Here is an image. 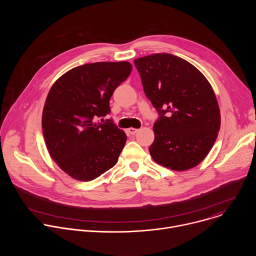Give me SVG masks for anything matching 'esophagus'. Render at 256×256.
Here are the masks:
<instances>
[{"instance_id": "esophagus-1", "label": "esophagus", "mask_w": 256, "mask_h": 256, "mask_svg": "<svg viewBox=\"0 0 256 256\" xmlns=\"http://www.w3.org/2000/svg\"><path fill=\"white\" fill-rule=\"evenodd\" d=\"M138 132V128H128V134H136Z\"/></svg>"}]
</instances>
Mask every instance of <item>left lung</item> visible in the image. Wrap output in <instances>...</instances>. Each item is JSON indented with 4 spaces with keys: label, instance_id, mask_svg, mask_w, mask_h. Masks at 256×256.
Here are the masks:
<instances>
[{
    "label": "left lung",
    "instance_id": "1",
    "mask_svg": "<svg viewBox=\"0 0 256 256\" xmlns=\"http://www.w3.org/2000/svg\"><path fill=\"white\" fill-rule=\"evenodd\" d=\"M144 92L158 112L149 151L155 162L176 171L200 164L221 126L214 90L188 60L170 54L134 60Z\"/></svg>",
    "mask_w": 256,
    "mask_h": 256
}]
</instances>
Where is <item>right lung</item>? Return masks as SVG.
<instances>
[{
	"mask_svg": "<svg viewBox=\"0 0 256 256\" xmlns=\"http://www.w3.org/2000/svg\"><path fill=\"white\" fill-rule=\"evenodd\" d=\"M132 68L128 62L86 64L66 72L52 87L42 112L44 136L54 161L72 178L90 181L116 164L126 134L112 118H103Z\"/></svg>",
	"mask_w": 256,
	"mask_h": 256,
	"instance_id": "right-lung-1",
	"label": "right lung"
}]
</instances>
